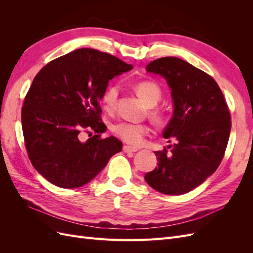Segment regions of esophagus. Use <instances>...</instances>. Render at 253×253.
<instances>
[{
  "mask_svg": "<svg viewBox=\"0 0 253 253\" xmlns=\"http://www.w3.org/2000/svg\"><path fill=\"white\" fill-rule=\"evenodd\" d=\"M122 150H124V152H126V153H133V152L137 151L136 148L129 147V145H124V148H122Z\"/></svg>",
  "mask_w": 253,
  "mask_h": 253,
  "instance_id": "obj_1",
  "label": "esophagus"
}]
</instances>
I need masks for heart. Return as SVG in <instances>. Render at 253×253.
<instances>
[{
    "label": "heart",
    "instance_id": "heart-1",
    "mask_svg": "<svg viewBox=\"0 0 253 253\" xmlns=\"http://www.w3.org/2000/svg\"><path fill=\"white\" fill-rule=\"evenodd\" d=\"M135 90L142 100L150 106L155 105L159 101L160 97H162V89H160L157 83L153 81L138 82L135 85ZM118 96L119 87L117 84H110V85L103 90L101 102L106 111L111 112L115 109ZM151 116L156 121H162L163 113L158 109H152ZM112 131L118 138L126 141V143L132 145H139L143 142L145 137L148 136L149 127L148 126L142 124L121 121L113 126Z\"/></svg>",
    "mask_w": 253,
    "mask_h": 253
}]
</instances>
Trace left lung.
<instances>
[{"mask_svg":"<svg viewBox=\"0 0 253 253\" xmlns=\"http://www.w3.org/2000/svg\"><path fill=\"white\" fill-rule=\"evenodd\" d=\"M147 71L162 75L171 87L174 115L163 135L175 142L155 152L158 167L144 179L160 193L180 195L200 186L220 165L230 135V111L216 81L186 61L159 58Z\"/></svg>","mask_w":253,"mask_h":253,"instance_id":"8db88e82","label":"left lung"}]
</instances>
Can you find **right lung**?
<instances>
[{
    "mask_svg": "<svg viewBox=\"0 0 253 253\" xmlns=\"http://www.w3.org/2000/svg\"><path fill=\"white\" fill-rule=\"evenodd\" d=\"M132 67L110 53L80 48L36 75L22 106V129L30 163L52 185L82 187L121 151L120 140L101 137L106 126L99 101L109 81ZM83 132L91 136L86 142Z\"/></svg>",
    "mask_w": 253,
    "mask_h": 253,
    "instance_id": "obj_1",
    "label": "right lung"
}]
</instances>
